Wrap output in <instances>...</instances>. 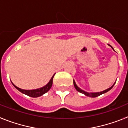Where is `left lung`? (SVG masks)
<instances>
[{
	"label": "left lung",
	"mask_w": 128,
	"mask_h": 128,
	"mask_svg": "<svg viewBox=\"0 0 128 128\" xmlns=\"http://www.w3.org/2000/svg\"><path fill=\"white\" fill-rule=\"evenodd\" d=\"M109 46H110V47H111V48H113V50H114V48H113V47H112V46H110V45H109ZM73 82H74V87H75V88L76 89L77 91H78V92H80V93L83 94L85 95V96H88V97H90V98H96V97H98V96H100V95L106 93L107 92L110 91V90L113 87H114V84H115V82H116V81H115V82H114V84H113V85L112 86L110 87L109 88L106 89V90H103V91H102V92H87L84 91V90H82V89L80 88V87H78V86L76 84V82H75V81H74V80H73Z\"/></svg>",
	"instance_id": "obj_1"
}]
</instances>
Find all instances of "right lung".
<instances>
[{
  "mask_svg": "<svg viewBox=\"0 0 128 128\" xmlns=\"http://www.w3.org/2000/svg\"><path fill=\"white\" fill-rule=\"evenodd\" d=\"M54 75H55V74L52 76V77L51 79L50 80L49 82L46 85H45L43 87H41L40 88L34 89V90H24V89H21L20 88H18V87L14 85L13 82H12V81H11V82H12L13 85L18 90H19L20 92H22V94H26L27 96H29V97H32V98H38V97H40L42 95H44V94H46V92H47L48 90H50L52 85L53 78H54Z\"/></svg>",
  "mask_w": 128,
  "mask_h": 128,
  "instance_id": "right-lung-1",
  "label": "right lung"
}]
</instances>
